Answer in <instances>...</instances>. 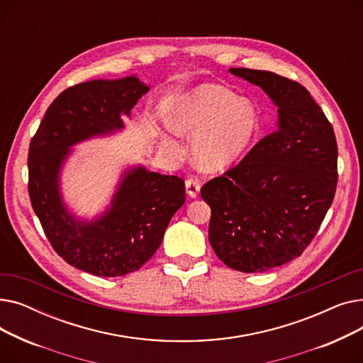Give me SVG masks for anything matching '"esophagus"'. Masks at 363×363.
Here are the masks:
<instances>
[{"label": "esophagus", "instance_id": "34e87169", "mask_svg": "<svg viewBox=\"0 0 363 363\" xmlns=\"http://www.w3.org/2000/svg\"><path fill=\"white\" fill-rule=\"evenodd\" d=\"M200 181L197 177H189L186 181H185V188H186V194L189 197L196 199L199 194H200Z\"/></svg>", "mask_w": 363, "mask_h": 363}]
</instances>
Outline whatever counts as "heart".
<instances>
[{
  "instance_id": "obj_1",
  "label": "heart",
  "mask_w": 363,
  "mask_h": 363,
  "mask_svg": "<svg viewBox=\"0 0 363 363\" xmlns=\"http://www.w3.org/2000/svg\"><path fill=\"white\" fill-rule=\"evenodd\" d=\"M169 125L182 135L196 137L193 155L201 169L219 172L250 148L260 129V114L252 101L238 99L231 89L206 84L175 104Z\"/></svg>"
}]
</instances>
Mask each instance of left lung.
Here are the masks:
<instances>
[{"label":"left lung","instance_id":"1","mask_svg":"<svg viewBox=\"0 0 363 363\" xmlns=\"http://www.w3.org/2000/svg\"><path fill=\"white\" fill-rule=\"evenodd\" d=\"M278 107L277 129L222 177L206 182L208 241L240 272H263L298 257L316 235L337 188L333 125L301 84L274 72L233 67Z\"/></svg>","mask_w":363,"mask_h":363}]
</instances>
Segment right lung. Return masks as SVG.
<instances>
[{
  "instance_id": "right-lung-1",
  "label": "right lung",
  "mask_w": 363,
  "mask_h": 363,
  "mask_svg": "<svg viewBox=\"0 0 363 363\" xmlns=\"http://www.w3.org/2000/svg\"><path fill=\"white\" fill-rule=\"evenodd\" d=\"M147 91L135 76L73 85L50 104L29 144L28 191L45 237L69 264L97 277L138 271L185 201L182 178L141 166L125 172L110 208L97 220H76L62 201L59 174L69 147L123 128L121 114H129Z\"/></svg>"
}]
</instances>
